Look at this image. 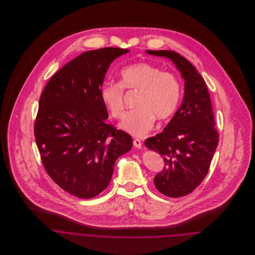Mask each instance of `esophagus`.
Segmentation results:
<instances>
[{
  "label": "esophagus",
  "mask_w": 255,
  "mask_h": 255,
  "mask_svg": "<svg viewBox=\"0 0 255 255\" xmlns=\"http://www.w3.org/2000/svg\"><path fill=\"white\" fill-rule=\"evenodd\" d=\"M133 145H134V147H136V148H141L142 142L139 139H134L133 140Z\"/></svg>",
  "instance_id": "esophagus-1"
}]
</instances>
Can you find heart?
Masks as SVG:
<instances>
[{
	"label": "heart",
	"mask_w": 255,
	"mask_h": 255,
	"mask_svg": "<svg viewBox=\"0 0 255 255\" xmlns=\"http://www.w3.org/2000/svg\"><path fill=\"white\" fill-rule=\"evenodd\" d=\"M120 82H104L100 89L101 100L113 118L120 119L125 112V89L138 91L137 109L128 112L121 128L133 136H143L153 128L155 118H170L178 109L182 97L179 78L158 67L140 62L123 68Z\"/></svg>",
	"instance_id": "b5f03b06"
}]
</instances>
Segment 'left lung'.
Instances as JSON below:
<instances>
[{
  "label": "left lung",
  "instance_id": "obj_1",
  "mask_svg": "<svg viewBox=\"0 0 255 255\" xmlns=\"http://www.w3.org/2000/svg\"><path fill=\"white\" fill-rule=\"evenodd\" d=\"M173 61L184 79L182 105L161 133L145 140L158 152L165 167L154 178L156 188L169 197L192 192L207 175L218 146L219 133L206 83L196 69L179 53L146 50Z\"/></svg>",
  "mask_w": 255,
  "mask_h": 255
}]
</instances>
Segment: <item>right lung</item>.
Returning a JSON list of instances; mask_svg holds the SVG:
<instances>
[{"label": "right lung", "mask_w": 255, "mask_h": 255, "mask_svg": "<svg viewBox=\"0 0 255 255\" xmlns=\"http://www.w3.org/2000/svg\"><path fill=\"white\" fill-rule=\"evenodd\" d=\"M128 52L107 47L82 53L51 77L40 96L34 134L43 166L79 198L102 192L116 160L132 147L128 133L106 123L100 97L111 63Z\"/></svg>", "instance_id": "obj_1"}]
</instances>
